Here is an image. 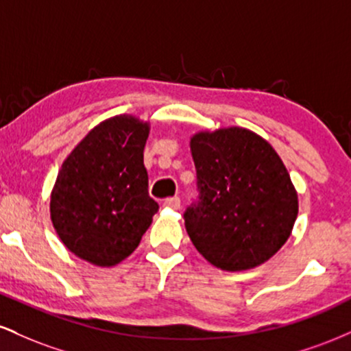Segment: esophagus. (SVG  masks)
I'll list each match as a JSON object with an SVG mask.
<instances>
[{"mask_svg":"<svg viewBox=\"0 0 351 351\" xmlns=\"http://www.w3.org/2000/svg\"><path fill=\"white\" fill-rule=\"evenodd\" d=\"M163 206L175 209V211H176V209H180V206H181V201H180L178 196H175V198H168V199H165Z\"/></svg>","mask_w":351,"mask_h":351,"instance_id":"34e87169","label":"esophagus"}]
</instances>
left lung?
I'll return each instance as SVG.
<instances>
[{"mask_svg": "<svg viewBox=\"0 0 351 351\" xmlns=\"http://www.w3.org/2000/svg\"><path fill=\"white\" fill-rule=\"evenodd\" d=\"M199 198L184 213L198 252L223 271L264 264L291 236L299 198L272 145L243 127L198 132L189 142Z\"/></svg>", "mask_w": 351, "mask_h": 351, "instance_id": "1", "label": "left lung"}]
</instances>
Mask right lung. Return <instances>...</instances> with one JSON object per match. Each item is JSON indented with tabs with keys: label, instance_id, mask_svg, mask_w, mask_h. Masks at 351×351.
<instances>
[{
	"label": "right lung",
	"instance_id": "right-lung-1",
	"mask_svg": "<svg viewBox=\"0 0 351 351\" xmlns=\"http://www.w3.org/2000/svg\"><path fill=\"white\" fill-rule=\"evenodd\" d=\"M150 123L115 115L92 128L64 160L51 193V221L72 254L99 265L122 263L158 211L148 195L143 148Z\"/></svg>",
	"mask_w": 351,
	"mask_h": 351
}]
</instances>
